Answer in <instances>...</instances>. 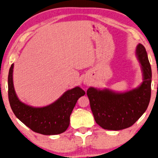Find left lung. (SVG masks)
I'll list each match as a JSON object with an SVG mask.
<instances>
[{"label": "left lung", "instance_id": "1", "mask_svg": "<svg viewBox=\"0 0 158 158\" xmlns=\"http://www.w3.org/2000/svg\"><path fill=\"white\" fill-rule=\"evenodd\" d=\"M135 55L143 74V81L139 87L124 93L92 87L87 89L94 119L103 129L120 131L132 126L148 107L151 97L152 69L147 51L141 44L137 45Z\"/></svg>", "mask_w": 158, "mask_h": 158}]
</instances>
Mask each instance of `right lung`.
I'll list each match as a JSON object with an SVG mask.
<instances>
[{
	"label": "right lung",
	"instance_id": "1",
	"mask_svg": "<svg viewBox=\"0 0 158 158\" xmlns=\"http://www.w3.org/2000/svg\"><path fill=\"white\" fill-rule=\"evenodd\" d=\"M14 64L8 77L9 100L16 117L35 133L43 135H57L65 132L70 124V116L78 99L85 92L79 87L68 89L57 101L44 107L27 105L18 98L13 82Z\"/></svg>",
	"mask_w": 158,
	"mask_h": 158
}]
</instances>
